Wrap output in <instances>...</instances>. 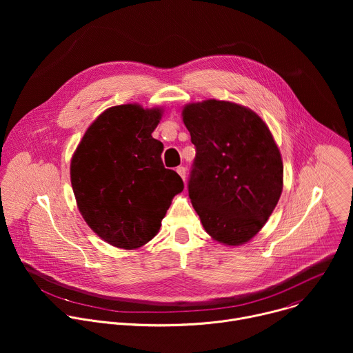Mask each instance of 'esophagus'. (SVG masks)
I'll use <instances>...</instances> for the list:
<instances>
[{"mask_svg": "<svg viewBox=\"0 0 353 353\" xmlns=\"http://www.w3.org/2000/svg\"><path fill=\"white\" fill-rule=\"evenodd\" d=\"M176 172L180 174V177H181L183 180H185V168H184V166H179V168L176 169Z\"/></svg>", "mask_w": 353, "mask_h": 353, "instance_id": "obj_1", "label": "esophagus"}]
</instances>
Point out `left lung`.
<instances>
[{
	"label": "left lung",
	"mask_w": 353,
	"mask_h": 353,
	"mask_svg": "<svg viewBox=\"0 0 353 353\" xmlns=\"http://www.w3.org/2000/svg\"><path fill=\"white\" fill-rule=\"evenodd\" d=\"M195 145L188 195L216 241L240 245L275 210L283 185L279 149L267 124L244 106L204 100L183 109Z\"/></svg>",
	"instance_id": "left-lung-1"
}]
</instances>
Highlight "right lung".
<instances>
[{
	"mask_svg": "<svg viewBox=\"0 0 353 353\" xmlns=\"http://www.w3.org/2000/svg\"><path fill=\"white\" fill-rule=\"evenodd\" d=\"M161 109L121 105L86 130L71 161V184L89 228L112 245L132 250L152 240L181 177L162 162L163 143L152 138Z\"/></svg>",
	"mask_w": 353,
	"mask_h": 353,
	"instance_id": "right-lung-1",
	"label": "right lung"
}]
</instances>
